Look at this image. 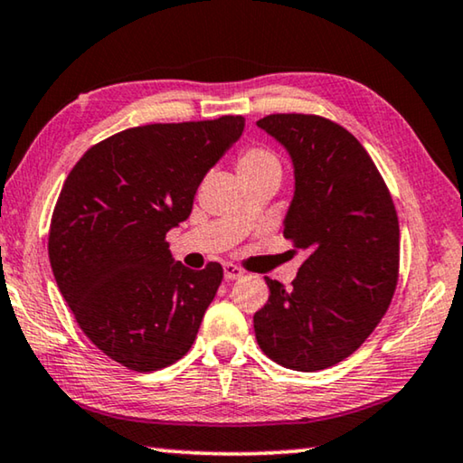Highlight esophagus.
<instances>
[{
    "label": "esophagus",
    "mask_w": 463,
    "mask_h": 463,
    "mask_svg": "<svg viewBox=\"0 0 463 463\" xmlns=\"http://www.w3.org/2000/svg\"><path fill=\"white\" fill-rule=\"evenodd\" d=\"M223 276H225V279H238V278L244 276V271L240 269L238 265L225 263V265H223Z\"/></svg>",
    "instance_id": "esophagus-1"
}]
</instances>
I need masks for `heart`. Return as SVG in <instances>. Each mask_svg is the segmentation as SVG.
I'll use <instances>...</instances> for the list:
<instances>
[{
  "label": "heart",
  "mask_w": 463,
  "mask_h": 463,
  "mask_svg": "<svg viewBox=\"0 0 463 463\" xmlns=\"http://www.w3.org/2000/svg\"><path fill=\"white\" fill-rule=\"evenodd\" d=\"M265 169H279V160L276 154L265 148H246L238 156V173L240 177L252 175Z\"/></svg>",
  "instance_id": "b5f03b06"
}]
</instances>
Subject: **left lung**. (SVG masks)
Returning <instances> with one entry per match:
<instances>
[{
    "label": "left lung",
    "mask_w": 463,
    "mask_h": 463,
    "mask_svg": "<svg viewBox=\"0 0 463 463\" xmlns=\"http://www.w3.org/2000/svg\"><path fill=\"white\" fill-rule=\"evenodd\" d=\"M294 165L284 238L307 250L292 288L265 278L254 313L267 357L297 372L340 364L365 343L399 279V219L391 192L353 133L317 115L257 120Z\"/></svg>",
    "instance_id": "obj_1"
}]
</instances>
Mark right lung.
I'll return each instance as SVG.
<instances>
[{
  "instance_id": "add662e5",
  "label": "right lung",
  "mask_w": 463,
  "mask_h": 463,
  "mask_svg": "<svg viewBox=\"0 0 463 463\" xmlns=\"http://www.w3.org/2000/svg\"><path fill=\"white\" fill-rule=\"evenodd\" d=\"M242 131L232 115L131 127L66 177L50 223L53 278L85 336L127 370H163L196 340L223 267L173 263L165 238Z\"/></svg>"
}]
</instances>
